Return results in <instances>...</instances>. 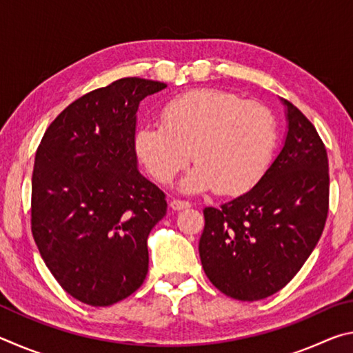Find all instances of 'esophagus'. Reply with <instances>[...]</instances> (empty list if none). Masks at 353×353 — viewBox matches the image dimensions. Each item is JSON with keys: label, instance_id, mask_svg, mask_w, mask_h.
I'll use <instances>...</instances> for the list:
<instances>
[{"label": "esophagus", "instance_id": "obj_1", "mask_svg": "<svg viewBox=\"0 0 353 353\" xmlns=\"http://www.w3.org/2000/svg\"><path fill=\"white\" fill-rule=\"evenodd\" d=\"M170 207L172 208V210H176V212H181V210H183V208H190V207H191V204H190L188 201L172 199V201L170 202Z\"/></svg>", "mask_w": 353, "mask_h": 353}]
</instances>
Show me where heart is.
Returning a JSON list of instances; mask_svg holds the SVG:
<instances>
[{"instance_id": "obj_1", "label": "heart", "mask_w": 353, "mask_h": 353, "mask_svg": "<svg viewBox=\"0 0 353 353\" xmlns=\"http://www.w3.org/2000/svg\"><path fill=\"white\" fill-rule=\"evenodd\" d=\"M162 124H141L135 152L155 181L170 183L193 157L181 187L240 194L265 174L277 140L276 119L260 103L235 93L201 88L170 99Z\"/></svg>"}]
</instances>
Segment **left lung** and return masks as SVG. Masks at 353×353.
Returning a JSON list of instances; mask_svg holds the SVG:
<instances>
[{
  "mask_svg": "<svg viewBox=\"0 0 353 353\" xmlns=\"http://www.w3.org/2000/svg\"><path fill=\"white\" fill-rule=\"evenodd\" d=\"M282 151L259 183L219 208H204L199 255L216 288L260 301L283 288L307 261L328 213V159L318 130L290 101Z\"/></svg>",
  "mask_w": 353,
  "mask_h": 353,
  "instance_id": "obj_1",
  "label": "left lung"
}]
</instances>
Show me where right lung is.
I'll return each instance as SVG.
<instances>
[{"label":"right lung","instance_id":"right-lung-1","mask_svg":"<svg viewBox=\"0 0 353 353\" xmlns=\"http://www.w3.org/2000/svg\"><path fill=\"white\" fill-rule=\"evenodd\" d=\"M166 83L123 77L59 113L35 154L31 229L59 285L92 307L113 305L145 282L148 235L165 193L137 170V110Z\"/></svg>","mask_w":353,"mask_h":353}]
</instances>
